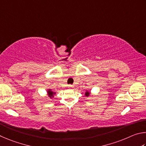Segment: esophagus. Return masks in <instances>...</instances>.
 Listing matches in <instances>:
<instances>
[{"label":"esophagus","mask_w":146,"mask_h":146,"mask_svg":"<svg viewBox=\"0 0 146 146\" xmlns=\"http://www.w3.org/2000/svg\"><path fill=\"white\" fill-rule=\"evenodd\" d=\"M68 88H74V85H68Z\"/></svg>","instance_id":"1"}]
</instances>
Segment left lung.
Listing matches in <instances>:
<instances>
[{"instance_id":"8db88e82","label":"left lung","mask_w":146,"mask_h":146,"mask_svg":"<svg viewBox=\"0 0 146 146\" xmlns=\"http://www.w3.org/2000/svg\"><path fill=\"white\" fill-rule=\"evenodd\" d=\"M85 95H86V96H89V92H86Z\"/></svg>"}]
</instances>
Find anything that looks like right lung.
Wrapping results in <instances>:
<instances>
[{
  "label": "right lung",
  "instance_id": "obj_1",
  "mask_svg": "<svg viewBox=\"0 0 146 146\" xmlns=\"http://www.w3.org/2000/svg\"><path fill=\"white\" fill-rule=\"evenodd\" d=\"M48 96L49 97H53V96L54 95V93L53 92H52V91H50V90H48Z\"/></svg>",
  "mask_w": 146,
  "mask_h": 146
}]
</instances>
